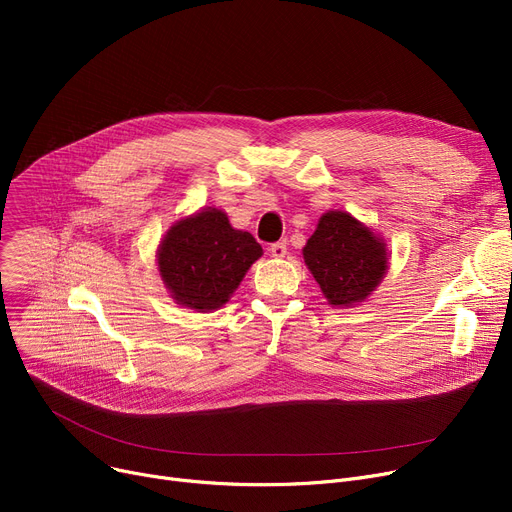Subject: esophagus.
Returning <instances> with one entry per match:
<instances>
[{
    "label": "esophagus",
    "instance_id": "1",
    "mask_svg": "<svg viewBox=\"0 0 512 512\" xmlns=\"http://www.w3.org/2000/svg\"><path fill=\"white\" fill-rule=\"evenodd\" d=\"M286 242H274V245L270 247V255L274 257V259H282L284 255H286Z\"/></svg>",
    "mask_w": 512,
    "mask_h": 512
}]
</instances>
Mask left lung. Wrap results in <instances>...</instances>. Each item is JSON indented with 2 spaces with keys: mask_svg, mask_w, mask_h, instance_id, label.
Masks as SVG:
<instances>
[{
  "mask_svg": "<svg viewBox=\"0 0 512 512\" xmlns=\"http://www.w3.org/2000/svg\"><path fill=\"white\" fill-rule=\"evenodd\" d=\"M303 259L332 307L367 301L388 272L386 240L348 211H326L303 247Z\"/></svg>",
  "mask_w": 512,
  "mask_h": 512,
  "instance_id": "obj_1",
  "label": "left lung"
}]
</instances>
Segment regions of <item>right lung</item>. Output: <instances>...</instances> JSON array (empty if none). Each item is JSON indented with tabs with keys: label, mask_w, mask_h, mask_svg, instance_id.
I'll use <instances>...</instances> for the list:
<instances>
[{
	"label": "right lung",
	"mask_w": 512,
	"mask_h": 512,
	"mask_svg": "<svg viewBox=\"0 0 512 512\" xmlns=\"http://www.w3.org/2000/svg\"><path fill=\"white\" fill-rule=\"evenodd\" d=\"M263 255L253 234L232 228L226 211L203 207L176 220L159 240L157 272L170 297L199 313L224 307Z\"/></svg>",
	"instance_id": "right-lung-1"
}]
</instances>
